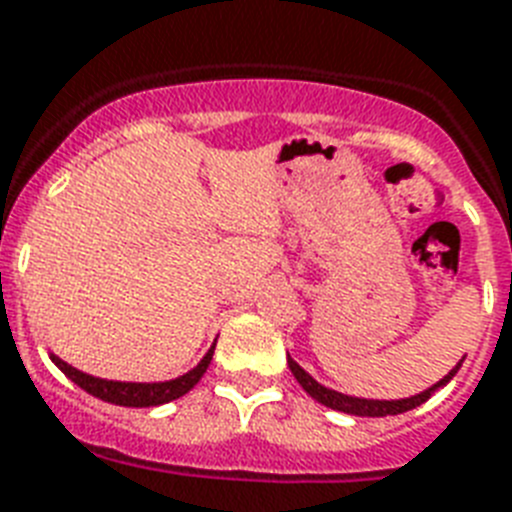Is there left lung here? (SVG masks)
<instances>
[{
	"mask_svg": "<svg viewBox=\"0 0 512 512\" xmlns=\"http://www.w3.org/2000/svg\"><path fill=\"white\" fill-rule=\"evenodd\" d=\"M286 363H289V368H292L294 378L299 381V386L305 389L313 400H318L321 405L331 407V410H342V413H350V415H363V418H384V415H400V413H407V410H413V407L423 405V402L429 400L431 394L439 389V386H444L447 381H450L455 373H458L460 363L452 368L447 376L439 381V384H434L431 389H426V392L415 394V397H407V400H360V397H350V394H342V392H334V389H326L323 384H318L310 373H305L302 368H299L297 363H294L292 357H286Z\"/></svg>",
	"mask_w": 512,
	"mask_h": 512,
	"instance_id": "8db88e82",
	"label": "left lung"
}]
</instances>
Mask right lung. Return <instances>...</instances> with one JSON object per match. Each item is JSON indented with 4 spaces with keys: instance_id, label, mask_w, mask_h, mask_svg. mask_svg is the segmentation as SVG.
Returning a JSON list of instances; mask_svg holds the SVG:
<instances>
[{
    "instance_id": "right-lung-1",
    "label": "right lung",
    "mask_w": 512,
    "mask_h": 512,
    "mask_svg": "<svg viewBox=\"0 0 512 512\" xmlns=\"http://www.w3.org/2000/svg\"><path fill=\"white\" fill-rule=\"evenodd\" d=\"M215 344L207 350V355L202 357V363L197 368H191L189 373L184 376L173 378V381H160V384H128V381H107V378H97L89 376V373L78 371L73 365H68L65 360L52 355V363L60 368L70 381H76L81 386L83 392L94 394L99 400L112 402V405H123V407H155V405H165L170 400H178V397H184L189 389L197 386V381L205 376L207 365L213 360Z\"/></svg>"
}]
</instances>
